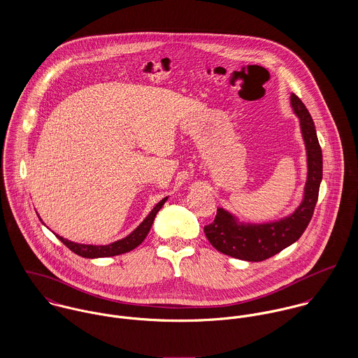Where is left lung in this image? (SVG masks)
I'll list each match as a JSON object with an SVG mask.
<instances>
[{
  "mask_svg": "<svg viewBox=\"0 0 358 358\" xmlns=\"http://www.w3.org/2000/svg\"><path fill=\"white\" fill-rule=\"evenodd\" d=\"M291 107L299 118L301 134L306 148L307 176L303 199L289 215L270 222L251 223L219 206L213 223L205 226L208 241L224 255L247 262H260L296 243L311 220L322 180V153L315 127L306 106L291 94Z\"/></svg>",
  "mask_w": 358,
  "mask_h": 358,
  "instance_id": "8db88e82",
  "label": "left lung"
}]
</instances>
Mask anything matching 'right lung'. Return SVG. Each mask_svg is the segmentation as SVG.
<instances>
[{
    "label": "right lung",
    "mask_w": 358,
    "mask_h": 358,
    "mask_svg": "<svg viewBox=\"0 0 358 358\" xmlns=\"http://www.w3.org/2000/svg\"><path fill=\"white\" fill-rule=\"evenodd\" d=\"M168 197L162 199L158 204L154 206L152 212L145 217V220L132 231L129 233L127 237L114 241L111 244L107 245H92V244H78V243H73L69 241L60 236L56 234V237L74 254L83 256V257H88V259H96V257H108V256L121 255L125 252H129L132 250H135L138 245H141L143 243V240L146 238V236L149 234L152 224H153L154 217L157 215V212L162 208V205L166 203ZM40 217V216H38ZM40 220H43L40 217Z\"/></svg>",
    "instance_id": "add662e5"
}]
</instances>
